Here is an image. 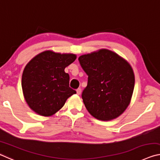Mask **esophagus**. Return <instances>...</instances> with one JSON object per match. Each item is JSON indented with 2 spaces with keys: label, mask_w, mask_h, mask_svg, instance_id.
<instances>
[{
  "label": "esophagus",
  "mask_w": 160,
  "mask_h": 160,
  "mask_svg": "<svg viewBox=\"0 0 160 160\" xmlns=\"http://www.w3.org/2000/svg\"><path fill=\"white\" fill-rule=\"evenodd\" d=\"M77 94H80V93H81V92H82V90H81V88H78V89H77Z\"/></svg>",
  "instance_id": "obj_1"
}]
</instances>
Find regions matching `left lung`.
<instances>
[{
  "mask_svg": "<svg viewBox=\"0 0 160 160\" xmlns=\"http://www.w3.org/2000/svg\"><path fill=\"white\" fill-rule=\"evenodd\" d=\"M88 75L82 98L86 109L99 120L117 118L128 107L135 85L132 69L125 59L107 49L80 56Z\"/></svg>",
  "mask_w": 160,
  "mask_h": 160,
  "instance_id": "obj_1",
  "label": "left lung"
}]
</instances>
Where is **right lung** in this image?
Instances as JSON below:
<instances>
[{
	"mask_svg": "<svg viewBox=\"0 0 160 160\" xmlns=\"http://www.w3.org/2000/svg\"><path fill=\"white\" fill-rule=\"evenodd\" d=\"M76 55L46 51L27 64L22 77V88L27 103L38 114L49 116L61 109L76 91L69 87L66 67Z\"/></svg>",
	"mask_w": 160,
	"mask_h": 160,
	"instance_id": "1",
	"label": "right lung"
}]
</instances>
